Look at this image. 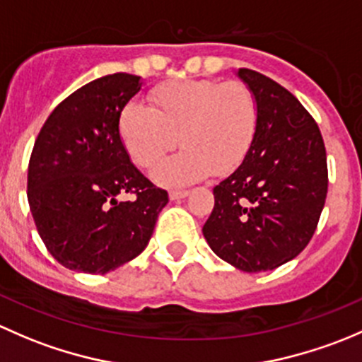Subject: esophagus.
<instances>
[{"mask_svg":"<svg viewBox=\"0 0 362 362\" xmlns=\"http://www.w3.org/2000/svg\"><path fill=\"white\" fill-rule=\"evenodd\" d=\"M188 195H189V192H170L169 199L170 200H181V199H186Z\"/></svg>","mask_w":362,"mask_h":362,"instance_id":"esophagus-1","label":"esophagus"}]
</instances>
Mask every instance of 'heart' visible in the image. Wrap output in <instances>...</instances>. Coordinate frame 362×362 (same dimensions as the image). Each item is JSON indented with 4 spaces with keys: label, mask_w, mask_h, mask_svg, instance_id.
<instances>
[{
    "label": "heart",
    "mask_w": 362,
    "mask_h": 362,
    "mask_svg": "<svg viewBox=\"0 0 362 362\" xmlns=\"http://www.w3.org/2000/svg\"><path fill=\"white\" fill-rule=\"evenodd\" d=\"M153 107L129 103L118 132L137 165L153 169L177 143L182 150L153 173L162 186H186L237 169L255 141L258 103L238 81L174 80L151 92Z\"/></svg>",
    "instance_id": "b5f03b06"
}]
</instances>
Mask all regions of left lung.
Segmentation results:
<instances>
[{
  "mask_svg": "<svg viewBox=\"0 0 362 362\" xmlns=\"http://www.w3.org/2000/svg\"><path fill=\"white\" fill-rule=\"evenodd\" d=\"M237 76L258 103V129L244 162L214 188L202 232L242 272L296 258L314 235L327 193V163L314 118L289 90L252 69Z\"/></svg>",
  "mask_w": 362,
  "mask_h": 362,
  "instance_id": "obj_1",
  "label": "left lung"
}]
</instances>
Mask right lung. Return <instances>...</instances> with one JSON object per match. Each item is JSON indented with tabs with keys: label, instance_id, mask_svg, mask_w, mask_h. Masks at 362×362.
<instances>
[{
	"label": "right lung",
	"instance_id": "add662e5",
	"mask_svg": "<svg viewBox=\"0 0 362 362\" xmlns=\"http://www.w3.org/2000/svg\"><path fill=\"white\" fill-rule=\"evenodd\" d=\"M143 87L115 73L62 100L42 127L28 169V200L45 247L69 270L107 274L144 251L169 202L130 162L118 120ZM136 199L120 203L118 194Z\"/></svg>",
	"mask_w": 362,
	"mask_h": 362
}]
</instances>
